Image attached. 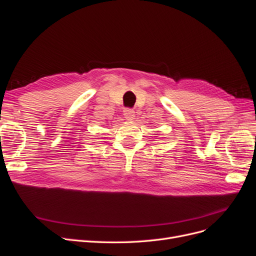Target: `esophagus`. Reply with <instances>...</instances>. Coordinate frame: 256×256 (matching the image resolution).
Returning a JSON list of instances; mask_svg holds the SVG:
<instances>
[{"label": "esophagus", "instance_id": "esophagus-1", "mask_svg": "<svg viewBox=\"0 0 256 256\" xmlns=\"http://www.w3.org/2000/svg\"><path fill=\"white\" fill-rule=\"evenodd\" d=\"M124 116H125L127 120H132L136 116V112L134 109H129V108H127V109L124 110Z\"/></svg>", "mask_w": 256, "mask_h": 256}]
</instances>
